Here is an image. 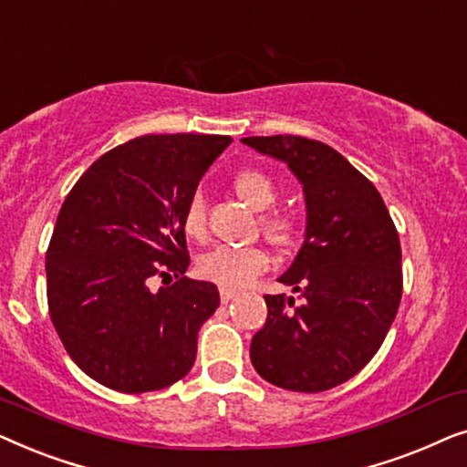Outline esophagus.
<instances>
[{"label":"esophagus","instance_id":"esophagus-1","mask_svg":"<svg viewBox=\"0 0 467 467\" xmlns=\"http://www.w3.org/2000/svg\"><path fill=\"white\" fill-rule=\"evenodd\" d=\"M221 302L223 304H227V302H232V299H235L240 296V291L238 289H232V286H221Z\"/></svg>","mask_w":467,"mask_h":467}]
</instances>
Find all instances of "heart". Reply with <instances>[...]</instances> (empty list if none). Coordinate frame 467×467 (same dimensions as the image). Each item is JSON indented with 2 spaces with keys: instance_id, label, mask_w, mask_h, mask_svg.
<instances>
[{
  "instance_id": "b5f03b06",
  "label": "heart",
  "mask_w": 467,
  "mask_h": 467,
  "mask_svg": "<svg viewBox=\"0 0 467 467\" xmlns=\"http://www.w3.org/2000/svg\"><path fill=\"white\" fill-rule=\"evenodd\" d=\"M234 189L242 202L261 210V232L272 244L289 248L299 240V219L289 210L272 208L278 200V184L261 170H242L234 178ZM182 229L189 238H206V206L197 193L182 213ZM270 267V254L261 246H219L197 261L200 276L221 286H244Z\"/></svg>"
}]
</instances>
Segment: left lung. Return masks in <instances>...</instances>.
Segmentation results:
<instances>
[{"instance_id":"obj_1","label":"left lung","mask_w":467,"mask_h":467,"mask_svg":"<svg viewBox=\"0 0 467 467\" xmlns=\"http://www.w3.org/2000/svg\"><path fill=\"white\" fill-rule=\"evenodd\" d=\"M242 142L289 165L308 210L304 246L278 278L302 302L265 296L267 318L253 336L251 361L280 389L327 391L368 366L398 315V229L374 184L331 146L302 136Z\"/></svg>"}]
</instances>
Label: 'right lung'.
I'll return each instance as SVG.
<instances>
[{
	"instance_id": "right-lung-1",
	"label": "right lung",
	"mask_w": 467,
	"mask_h": 467,
	"mask_svg": "<svg viewBox=\"0 0 467 467\" xmlns=\"http://www.w3.org/2000/svg\"><path fill=\"white\" fill-rule=\"evenodd\" d=\"M229 136L152 133L101 155L69 191L47 251L48 312L67 355L120 393L174 385L219 308L189 267L182 213ZM177 283L157 294L155 275Z\"/></svg>"
}]
</instances>
